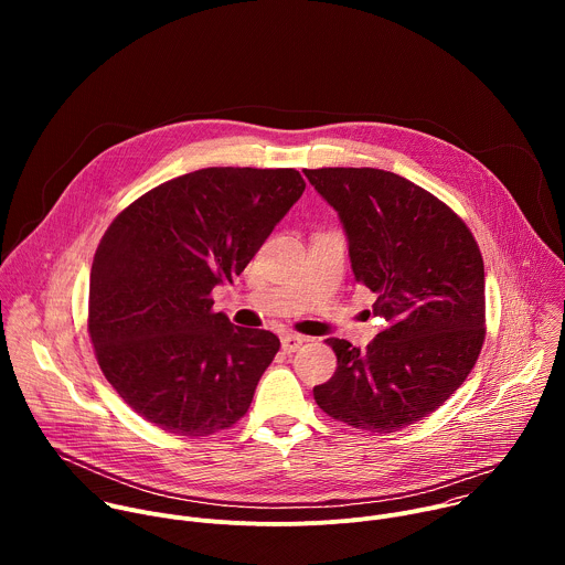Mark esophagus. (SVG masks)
<instances>
[{
  "mask_svg": "<svg viewBox=\"0 0 565 565\" xmlns=\"http://www.w3.org/2000/svg\"><path fill=\"white\" fill-rule=\"evenodd\" d=\"M303 342H306V338H301V335H284V338H281V349H284L286 353H295V351L301 349Z\"/></svg>",
  "mask_w": 565,
  "mask_h": 565,
  "instance_id": "obj_1",
  "label": "esophagus"
}]
</instances>
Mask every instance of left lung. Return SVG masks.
<instances>
[{
    "mask_svg": "<svg viewBox=\"0 0 565 565\" xmlns=\"http://www.w3.org/2000/svg\"><path fill=\"white\" fill-rule=\"evenodd\" d=\"M340 214L355 281L377 295L384 329L364 349L331 338L333 377L319 409L371 434L429 414L465 382L486 342V266L465 221L440 199L373 168L303 170Z\"/></svg>",
    "mask_w": 565,
    "mask_h": 565,
    "instance_id": "obj_1",
    "label": "left lung"
}]
</instances>
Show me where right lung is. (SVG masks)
Listing matches in <instances>:
<instances>
[{
	"instance_id": "add662e5",
	"label": "right lung",
	"mask_w": 565,
	"mask_h": 565,
	"mask_svg": "<svg viewBox=\"0 0 565 565\" xmlns=\"http://www.w3.org/2000/svg\"><path fill=\"white\" fill-rule=\"evenodd\" d=\"M303 188L290 168H205L149 190L107 227L89 338L109 384L158 429L212 436L250 409L279 338L230 324L212 290L244 273Z\"/></svg>"
}]
</instances>
